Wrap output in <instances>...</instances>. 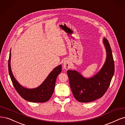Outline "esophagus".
I'll list each match as a JSON object with an SVG mask.
<instances>
[{
	"instance_id": "34e87169",
	"label": "esophagus",
	"mask_w": 125,
	"mask_h": 125,
	"mask_svg": "<svg viewBox=\"0 0 125 125\" xmlns=\"http://www.w3.org/2000/svg\"><path fill=\"white\" fill-rule=\"evenodd\" d=\"M71 62L68 60H66L63 63V67L64 69L66 70H68L71 67Z\"/></svg>"
}]
</instances>
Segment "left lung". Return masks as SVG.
<instances>
[{"mask_svg":"<svg viewBox=\"0 0 125 125\" xmlns=\"http://www.w3.org/2000/svg\"><path fill=\"white\" fill-rule=\"evenodd\" d=\"M103 43L106 58L97 74L90 78H85L76 70L67 72L72 93L80 102H90L101 98L107 91L114 75L115 66L111 48L105 38H103Z\"/></svg>","mask_w":125,"mask_h":125,"instance_id":"1","label":"left lung"}]
</instances>
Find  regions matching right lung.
I'll list each match as a JSON object with an SVG mask.
<instances>
[{
    "label": "right lung",
    "mask_w": 125,
    "mask_h": 125,
    "mask_svg": "<svg viewBox=\"0 0 125 125\" xmlns=\"http://www.w3.org/2000/svg\"><path fill=\"white\" fill-rule=\"evenodd\" d=\"M10 62L11 50L8 61L9 73L13 86L22 98L27 101L36 103L46 102L51 98L54 90L56 79L62 72L61 65L55 67L39 86L29 89L21 86L16 80L11 71Z\"/></svg>",
    "instance_id": "add662e5"
}]
</instances>
